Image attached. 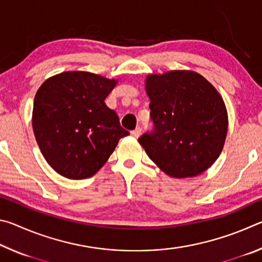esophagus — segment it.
Wrapping results in <instances>:
<instances>
[{
  "label": "esophagus",
  "mask_w": 262,
  "mask_h": 262,
  "mask_svg": "<svg viewBox=\"0 0 262 262\" xmlns=\"http://www.w3.org/2000/svg\"><path fill=\"white\" fill-rule=\"evenodd\" d=\"M141 133H142V129H141L140 127H137L136 129H134V130L132 132V135L134 136L135 139H137V137H140V136H141Z\"/></svg>",
  "instance_id": "1"
}]
</instances>
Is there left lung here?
Segmentation results:
<instances>
[{"label":"left lung","mask_w":262,"mask_h":262,"mask_svg":"<svg viewBox=\"0 0 262 262\" xmlns=\"http://www.w3.org/2000/svg\"><path fill=\"white\" fill-rule=\"evenodd\" d=\"M145 90L154 129L140 137V144L167 176L201 174L219 158L228 133V112L219 91L190 70L149 75Z\"/></svg>","instance_id":"obj_1"}]
</instances>
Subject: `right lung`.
Returning a JSON list of instances; mask_svg holds the SVG:
<instances>
[{"label":"right lung","instance_id":"obj_1","mask_svg":"<svg viewBox=\"0 0 262 262\" xmlns=\"http://www.w3.org/2000/svg\"><path fill=\"white\" fill-rule=\"evenodd\" d=\"M117 85L88 72H66L41 84L34 97L32 127L42 156L68 179L90 178L129 135L105 104Z\"/></svg>","mask_w":262,"mask_h":262}]
</instances>
